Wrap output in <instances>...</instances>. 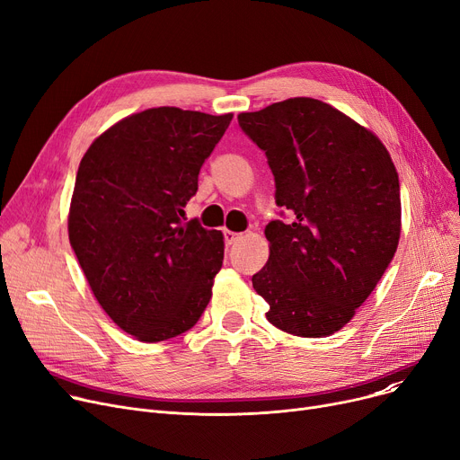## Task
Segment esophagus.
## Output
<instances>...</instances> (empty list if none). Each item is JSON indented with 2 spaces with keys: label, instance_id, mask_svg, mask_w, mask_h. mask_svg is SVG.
Wrapping results in <instances>:
<instances>
[{
  "label": "esophagus",
  "instance_id": "obj_1",
  "mask_svg": "<svg viewBox=\"0 0 460 460\" xmlns=\"http://www.w3.org/2000/svg\"><path fill=\"white\" fill-rule=\"evenodd\" d=\"M224 236H226V244H227V246H233V244L236 243V240L243 238V234H240V233H234V231H229V229H226V231H224Z\"/></svg>",
  "mask_w": 460,
  "mask_h": 460
}]
</instances>
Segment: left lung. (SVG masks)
<instances>
[{
    "label": "left lung",
    "instance_id": "left-lung-1",
    "mask_svg": "<svg viewBox=\"0 0 460 460\" xmlns=\"http://www.w3.org/2000/svg\"><path fill=\"white\" fill-rule=\"evenodd\" d=\"M238 125L269 158L276 203L293 212L264 229L270 255L253 288L276 328L328 337L350 323L399 246L394 160L369 128L309 96L240 113Z\"/></svg>",
    "mask_w": 460,
    "mask_h": 460
}]
</instances>
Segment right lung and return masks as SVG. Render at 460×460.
<instances>
[{
    "label": "right lung",
    "mask_w": 460,
    "mask_h": 460,
    "mask_svg": "<svg viewBox=\"0 0 460 460\" xmlns=\"http://www.w3.org/2000/svg\"><path fill=\"white\" fill-rule=\"evenodd\" d=\"M231 119L151 108L117 120L80 162L70 246L96 302L137 341L184 333L210 300L224 234L181 216Z\"/></svg>",
    "instance_id": "obj_1"
}]
</instances>
